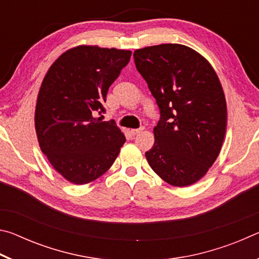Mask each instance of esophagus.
Segmentation results:
<instances>
[{"label":"esophagus","instance_id":"esophagus-1","mask_svg":"<svg viewBox=\"0 0 259 259\" xmlns=\"http://www.w3.org/2000/svg\"><path fill=\"white\" fill-rule=\"evenodd\" d=\"M143 130H144V126H142V128H139V129H131L130 130V134L133 135V136H136V135H138V134L142 133Z\"/></svg>","mask_w":259,"mask_h":259}]
</instances>
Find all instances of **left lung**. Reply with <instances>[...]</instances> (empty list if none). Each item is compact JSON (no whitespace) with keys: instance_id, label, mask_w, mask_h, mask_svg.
<instances>
[{"instance_id":"obj_1","label":"left lung","mask_w":259,"mask_h":259,"mask_svg":"<svg viewBox=\"0 0 259 259\" xmlns=\"http://www.w3.org/2000/svg\"><path fill=\"white\" fill-rule=\"evenodd\" d=\"M134 58L161 115L154 145L145 153L148 163L170 185H192L224 142L227 108L217 74L199 52L177 43L138 49Z\"/></svg>"}]
</instances>
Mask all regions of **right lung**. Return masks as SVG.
Instances as JSON below:
<instances>
[{
	"instance_id": "add662e5",
	"label": "right lung",
	"mask_w": 259,
	"mask_h": 259,
	"mask_svg": "<svg viewBox=\"0 0 259 259\" xmlns=\"http://www.w3.org/2000/svg\"><path fill=\"white\" fill-rule=\"evenodd\" d=\"M131 51L78 46L47 72L37 95L35 130L41 151L66 181L83 185L111 168L125 137L105 112L108 88Z\"/></svg>"
}]
</instances>
